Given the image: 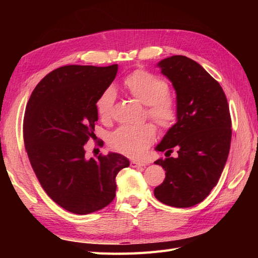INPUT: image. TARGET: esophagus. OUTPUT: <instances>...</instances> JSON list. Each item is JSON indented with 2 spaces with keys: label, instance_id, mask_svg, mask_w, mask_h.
Listing matches in <instances>:
<instances>
[{
  "label": "esophagus",
  "instance_id": "obj_1",
  "mask_svg": "<svg viewBox=\"0 0 258 258\" xmlns=\"http://www.w3.org/2000/svg\"><path fill=\"white\" fill-rule=\"evenodd\" d=\"M131 166L132 167H141V166H145L144 163L138 162V161H131Z\"/></svg>",
  "mask_w": 258,
  "mask_h": 258
}]
</instances>
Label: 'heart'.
I'll return each mask as SVG.
<instances>
[{
	"label": "heart",
	"mask_w": 258,
	"mask_h": 258,
	"mask_svg": "<svg viewBox=\"0 0 258 258\" xmlns=\"http://www.w3.org/2000/svg\"><path fill=\"white\" fill-rule=\"evenodd\" d=\"M126 90L136 100L146 105V116L160 126L169 130L178 117V107L175 97L168 93L167 82L145 70H136L124 80ZM116 93L108 87L98 96L96 112L104 122L112 119ZM156 130L154 125L146 123L141 126H120L109 135L111 149L132 158H141L154 143Z\"/></svg>",
	"instance_id": "1"
}]
</instances>
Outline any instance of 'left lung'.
<instances>
[{
    "mask_svg": "<svg viewBox=\"0 0 258 258\" xmlns=\"http://www.w3.org/2000/svg\"><path fill=\"white\" fill-rule=\"evenodd\" d=\"M176 91L178 117L156 146L166 158L155 164L165 179L154 189L156 199L173 207H190L210 195L221 177L232 140L227 98L220 83L201 65L174 55L158 63ZM174 148L176 158H171Z\"/></svg>",
    "mask_w": 258,
    "mask_h": 258,
    "instance_id": "left-lung-1",
    "label": "left lung"
}]
</instances>
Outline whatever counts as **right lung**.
Listing matches in <instances>:
<instances>
[{
	"label": "right lung",
	"instance_id": "obj_1",
	"mask_svg": "<svg viewBox=\"0 0 258 258\" xmlns=\"http://www.w3.org/2000/svg\"><path fill=\"white\" fill-rule=\"evenodd\" d=\"M117 64L65 65L48 73L27 102L23 138L31 166L45 193L71 213L85 215L115 197V177L130 166L117 153L85 157L95 139L96 101L111 85Z\"/></svg>",
	"mask_w": 258,
	"mask_h": 258
}]
</instances>
